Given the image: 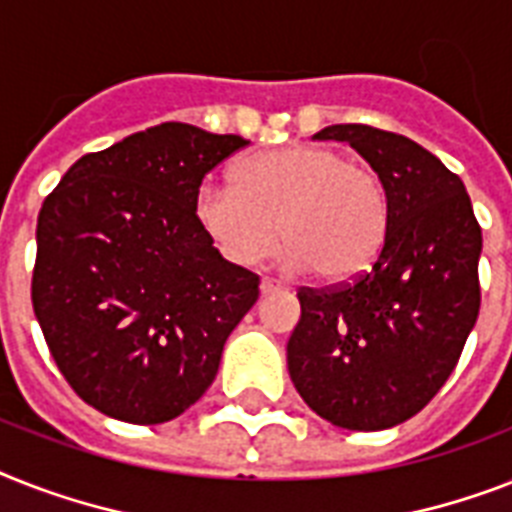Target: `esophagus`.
Wrapping results in <instances>:
<instances>
[{
  "mask_svg": "<svg viewBox=\"0 0 512 512\" xmlns=\"http://www.w3.org/2000/svg\"><path fill=\"white\" fill-rule=\"evenodd\" d=\"M278 289H284V286L278 284V281H273V278H263V281H260V294H273L278 292Z\"/></svg>",
  "mask_w": 512,
  "mask_h": 512,
  "instance_id": "esophagus-1",
  "label": "esophagus"
}]
</instances>
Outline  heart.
Here are the masks:
<instances>
[{
  "instance_id": "obj_1",
  "label": "heart",
  "mask_w": 512,
  "mask_h": 512,
  "mask_svg": "<svg viewBox=\"0 0 512 512\" xmlns=\"http://www.w3.org/2000/svg\"><path fill=\"white\" fill-rule=\"evenodd\" d=\"M194 220L226 263L257 265L284 234L286 268L350 284L384 249L389 194L368 162L326 144H294L242 160L234 184L205 181L194 194Z\"/></svg>"
}]
</instances>
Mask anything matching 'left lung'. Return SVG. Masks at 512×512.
Segmentation results:
<instances>
[{"label": "left lung", "mask_w": 512, "mask_h": 512, "mask_svg": "<svg viewBox=\"0 0 512 512\" xmlns=\"http://www.w3.org/2000/svg\"><path fill=\"white\" fill-rule=\"evenodd\" d=\"M389 194V234L373 268L342 289H299L286 365L299 397L350 431H381L429 405L458 365L481 305V228L452 170L407 136L339 123Z\"/></svg>", "instance_id": "obj_1"}]
</instances>
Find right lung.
<instances>
[{
    "instance_id": "obj_1",
    "label": "right lung",
    "mask_w": 512,
    "mask_h": 512,
    "mask_svg": "<svg viewBox=\"0 0 512 512\" xmlns=\"http://www.w3.org/2000/svg\"><path fill=\"white\" fill-rule=\"evenodd\" d=\"M247 144L160 123L83 155L44 199L33 313L65 381L99 413L173 421L215 381L260 278L207 242L194 194Z\"/></svg>"
}]
</instances>
